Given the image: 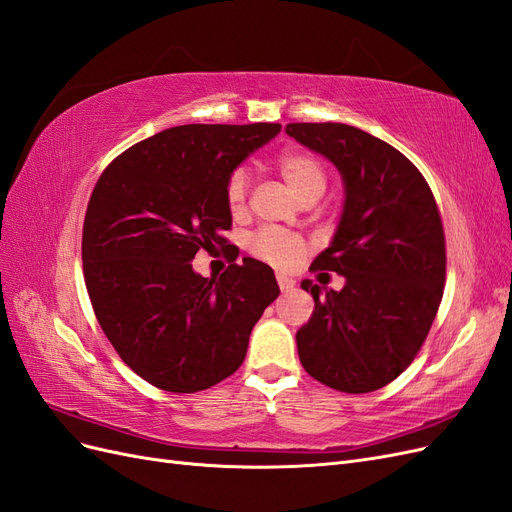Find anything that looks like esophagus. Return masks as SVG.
Returning a JSON list of instances; mask_svg holds the SVG:
<instances>
[{"mask_svg":"<svg viewBox=\"0 0 512 512\" xmlns=\"http://www.w3.org/2000/svg\"><path fill=\"white\" fill-rule=\"evenodd\" d=\"M277 286H280L282 292H288V290L294 288V280H292V277L284 275V273H277Z\"/></svg>","mask_w":512,"mask_h":512,"instance_id":"34e87169","label":"esophagus"}]
</instances>
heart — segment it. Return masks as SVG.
Masks as SVG:
<instances>
[{
	"label": "heart",
	"mask_w": 512,
	"mask_h": 512,
	"mask_svg": "<svg viewBox=\"0 0 512 512\" xmlns=\"http://www.w3.org/2000/svg\"><path fill=\"white\" fill-rule=\"evenodd\" d=\"M277 168L303 203H314L327 190V166L314 153L286 151L277 160ZM247 194H250V175L245 168H235L226 181V203L230 211H241L247 203ZM250 250L277 269L299 267L307 256V245L299 235L275 228L258 230L250 239Z\"/></svg>",
	"instance_id": "1"
}]
</instances>
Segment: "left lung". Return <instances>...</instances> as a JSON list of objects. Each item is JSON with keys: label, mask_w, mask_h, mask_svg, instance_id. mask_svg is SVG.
Wrapping results in <instances>:
<instances>
[{"label": "left lung", "mask_w": 512, "mask_h": 512, "mask_svg": "<svg viewBox=\"0 0 512 512\" xmlns=\"http://www.w3.org/2000/svg\"><path fill=\"white\" fill-rule=\"evenodd\" d=\"M286 134L329 158L346 185L331 247L309 267L346 277L312 292L314 314L297 331L299 359L318 382L371 393L421 350L446 280L442 218L425 177L401 151L346 123H288Z\"/></svg>", "instance_id": "obj_1"}]
</instances>
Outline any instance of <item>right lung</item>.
<instances>
[{"mask_svg": "<svg viewBox=\"0 0 512 512\" xmlns=\"http://www.w3.org/2000/svg\"><path fill=\"white\" fill-rule=\"evenodd\" d=\"M280 123H190L132 145L104 168L83 222V273L108 342L134 374L168 393H198L241 367L273 271L243 258L215 280L198 250L226 252V181Z\"/></svg>", "mask_w": 512, "mask_h": 512, "instance_id": "1", "label": "right lung"}]
</instances>
